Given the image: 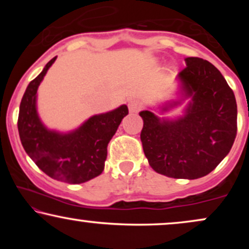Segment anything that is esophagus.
<instances>
[{"instance_id": "1", "label": "esophagus", "mask_w": 249, "mask_h": 249, "mask_svg": "<svg viewBox=\"0 0 249 249\" xmlns=\"http://www.w3.org/2000/svg\"><path fill=\"white\" fill-rule=\"evenodd\" d=\"M130 110L131 111H138L139 110V107L137 104H131L130 105Z\"/></svg>"}]
</instances>
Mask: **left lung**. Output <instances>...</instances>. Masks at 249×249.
<instances>
[{"label": "left lung", "mask_w": 249, "mask_h": 249, "mask_svg": "<svg viewBox=\"0 0 249 249\" xmlns=\"http://www.w3.org/2000/svg\"><path fill=\"white\" fill-rule=\"evenodd\" d=\"M185 61L186 67L178 78L185 96L192 97L186 115L160 121L151 111H142L141 141L157 173L198 179L212 172L232 148L238 108L233 90L212 63L199 57Z\"/></svg>", "instance_id": "8db88e82"}]
</instances>
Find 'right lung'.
Returning a JSON list of instances; mask_svg holds the SVG:
<instances>
[{"mask_svg": "<svg viewBox=\"0 0 249 249\" xmlns=\"http://www.w3.org/2000/svg\"><path fill=\"white\" fill-rule=\"evenodd\" d=\"M55 59L47 63L22 97L17 121L19 139L28 156L45 174L68 184H82L103 172L108 142L128 110L122 105L111 112L96 115L70 133L48 130L37 115L36 93Z\"/></svg>", "mask_w": 249, "mask_h": 249, "instance_id": "add662e5", "label": "right lung"}]
</instances>
